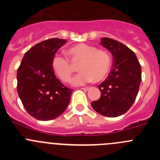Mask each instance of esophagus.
Returning a JSON list of instances; mask_svg holds the SVG:
<instances>
[{
	"instance_id": "obj_1",
	"label": "esophagus",
	"mask_w": 160,
	"mask_h": 160,
	"mask_svg": "<svg viewBox=\"0 0 160 160\" xmlns=\"http://www.w3.org/2000/svg\"><path fill=\"white\" fill-rule=\"evenodd\" d=\"M82 89L83 90H86V91H87V90H89V89L90 88H89V87H83V88H82Z\"/></svg>"
}]
</instances>
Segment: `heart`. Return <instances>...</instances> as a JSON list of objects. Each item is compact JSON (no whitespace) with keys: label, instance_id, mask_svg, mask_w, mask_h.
<instances>
[{"label":"heart","instance_id":"heart-1","mask_svg":"<svg viewBox=\"0 0 160 160\" xmlns=\"http://www.w3.org/2000/svg\"><path fill=\"white\" fill-rule=\"evenodd\" d=\"M70 60L62 55L56 54L52 59V68L58 77L64 82L70 81L74 67L78 64L80 73L72 80L73 86H82L94 80L101 82L108 75L111 67V58L107 52L95 46L80 43L72 46L67 51Z\"/></svg>","mask_w":160,"mask_h":160}]
</instances>
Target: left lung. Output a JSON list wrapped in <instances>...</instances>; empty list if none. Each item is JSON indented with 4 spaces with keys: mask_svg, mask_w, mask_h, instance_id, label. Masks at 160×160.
Segmentation results:
<instances>
[{
    "mask_svg": "<svg viewBox=\"0 0 160 160\" xmlns=\"http://www.w3.org/2000/svg\"><path fill=\"white\" fill-rule=\"evenodd\" d=\"M101 45L112 54L113 69L98 87L101 97L91 106L98 114L114 118L125 114L135 102L141 82V66L135 53L121 42L102 38Z\"/></svg>",
    "mask_w": 160,
    "mask_h": 160,
    "instance_id": "left-lung-1",
    "label": "left lung"
}]
</instances>
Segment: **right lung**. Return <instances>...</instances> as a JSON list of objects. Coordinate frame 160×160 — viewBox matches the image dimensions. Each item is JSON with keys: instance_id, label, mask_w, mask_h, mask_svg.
<instances>
[{"instance_id": "1", "label": "right lung", "mask_w": 160, "mask_h": 160, "mask_svg": "<svg viewBox=\"0 0 160 160\" xmlns=\"http://www.w3.org/2000/svg\"><path fill=\"white\" fill-rule=\"evenodd\" d=\"M66 40L51 38L37 44L24 55L18 69V93L31 116L48 121L67 108L73 92L55 76L52 59Z\"/></svg>"}]
</instances>
